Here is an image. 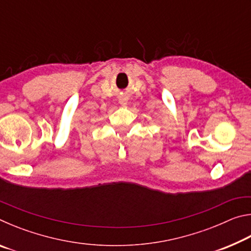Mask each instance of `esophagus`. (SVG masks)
<instances>
[{"label":"esophagus","instance_id":"34e87169","mask_svg":"<svg viewBox=\"0 0 251 251\" xmlns=\"http://www.w3.org/2000/svg\"><path fill=\"white\" fill-rule=\"evenodd\" d=\"M120 100V104H121L122 106H126L127 103H128V100H127L125 96H121L120 100Z\"/></svg>","mask_w":251,"mask_h":251}]
</instances>
